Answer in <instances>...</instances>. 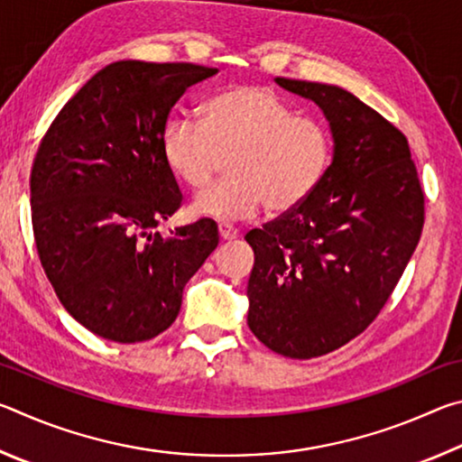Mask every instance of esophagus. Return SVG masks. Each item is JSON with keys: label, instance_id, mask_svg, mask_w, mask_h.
I'll return each mask as SVG.
<instances>
[{"label": "esophagus", "instance_id": "34e87169", "mask_svg": "<svg viewBox=\"0 0 462 462\" xmlns=\"http://www.w3.org/2000/svg\"><path fill=\"white\" fill-rule=\"evenodd\" d=\"M220 236H222V240H234V238H238V230L234 228L232 224H226V222H222L220 224Z\"/></svg>", "mask_w": 462, "mask_h": 462}]
</instances>
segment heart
I'll list each match as a JSON object with an SVG mask.
<instances>
[{
  "instance_id": "1",
  "label": "heart",
  "mask_w": 462,
  "mask_h": 462,
  "mask_svg": "<svg viewBox=\"0 0 462 462\" xmlns=\"http://www.w3.org/2000/svg\"><path fill=\"white\" fill-rule=\"evenodd\" d=\"M162 151L169 167L191 187L208 185L232 156V179L199 191L191 209L242 222L267 206L289 212L306 201L332 165L334 140L322 122L301 118L277 91L236 85L206 101L201 122H171Z\"/></svg>"
}]
</instances>
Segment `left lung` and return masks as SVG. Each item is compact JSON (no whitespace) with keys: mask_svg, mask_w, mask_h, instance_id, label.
<instances>
[{"mask_svg":"<svg viewBox=\"0 0 462 462\" xmlns=\"http://www.w3.org/2000/svg\"><path fill=\"white\" fill-rule=\"evenodd\" d=\"M330 122L332 165L300 206L246 234L254 250L248 328L273 353L314 358L369 326L424 228L410 144L393 124L336 85L277 77Z\"/></svg>","mask_w":462,"mask_h":462,"instance_id":"1","label":"left lung"}]
</instances>
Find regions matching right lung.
Instances as JSON below:
<instances>
[{
	"label": "right lung",
	"instance_id": "1",
	"mask_svg": "<svg viewBox=\"0 0 462 462\" xmlns=\"http://www.w3.org/2000/svg\"><path fill=\"white\" fill-rule=\"evenodd\" d=\"M217 69L118 60L67 101L38 146L30 203L42 269L77 322L106 340H151L217 246L209 217L154 230L181 208L162 138L179 97Z\"/></svg>",
	"mask_w": 462,
	"mask_h": 462
}]
</instances>
